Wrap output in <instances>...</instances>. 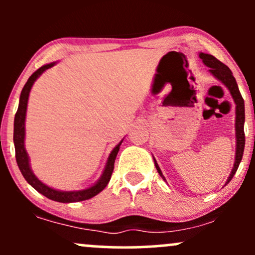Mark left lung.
Segmentation results:
<instances>
[{
	"label": "left lung",
	"instance_id": "left-lung-1",
	"mask_svg": "<svg viewBox=\"0 0 255 255\" xmlns=\"http://www.w3.org/2000/svg\"><path fill=\"white\" fill-rule=\"evenodd\" d=\"M199 57L203 60L204 64H206L209 67V72L211 73L215 78H217L219 81H222L225 86L228 87V90L230 91L231 96H233L234 102L236 104V153H235V163H234V168L230 172V176L228 177L227 184L230 182L231 178L234 177L236 170H238L240 163H241L242 156H244L245 151V130H244V125H245V102L244 98H242L241 93L239 91L238 83H236L235 78H234L233 73L229 69V67L225 66L224 63H222L221 61L217 60L215 56L209 54H204V52H200L199 54ZM154 165H156V169L158 174L162 176L163 180H165V177L163 176L162 171H160L159 166H158L157 162L154 160Z\"/></svg>",
	"mask_w": 255,
	"mask_h": 255
}]
</instances>
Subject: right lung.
<instances>
[{
	"label": "right lung",
	"mask_w": 255,
	"mask_h": 255,
	"mask_svg": "<svg viewBox=\"0 0 255 255\" xmlns=\"http://www.w3.org/2000/svg\"><path fill=\"white\" fill-rule=\"evenodd\" d=\"M56 62H52L45 66L40 67L39 69H37L33 74L28 78L27 83L25 84L24 89L21 91V95H20V101H19V108L15 114V118H14V146H15V158L17 166H19L20 171H21L22 176L25 177V180L33 187L36 191H38L40 194H43L44 197L51 199L54 201H58V203H77V201H83L91 199L95 195H97L98 193H101L103 189L107 187V184L109 183L111 174L114 171V164H115L116 156H118L119 150H120V142L119 145L115 146L111 153L108 158L107 165L102 174V176L97 181V183L93 184L92 187L86 189H81V191H71V192H62L57 191V189L51 188V187L46 186L43 182H40L39 180L36 177V175L33 174V171L31 170L30 166V160H28V154L25 150V119H26V109H27V102H28V95H30V91L32 85L34 84V81L37 80L38 77L42 74L43 72H45L46 69L51 68Z\"/></svg>",
	"instance_id": "add662e5"
}]
</instances>
